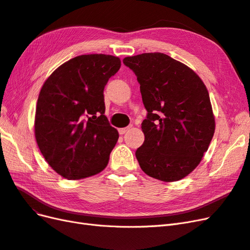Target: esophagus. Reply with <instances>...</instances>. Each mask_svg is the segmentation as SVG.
<instances>
[{
	"mask_svg": "<svg viewBox=\"0 0 250 250\" xmlns=\"http://www.w3.org/2000/svg\"><path fill=\"white\" fill-rule=\"evenodd\" d=\"M131 127H132V126L129 125V126H127V127H125V128H120V129H119V133H120L121 135H123V134H125L127 131H129Z\"/></svg>",
	"mask_w": 250,
	"mask_h": 250,
	"instance_id": "34e87169",
	"label": "esophagus"
}]
</instances>
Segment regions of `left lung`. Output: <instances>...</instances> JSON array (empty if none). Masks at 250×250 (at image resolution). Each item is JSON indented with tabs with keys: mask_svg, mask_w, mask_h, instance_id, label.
Here are the masks:
<instances>
[{
	"mask_svg": "<svg viewBox=\"0 0 250 250\" xmlns=\"http://www.w3.org/2000/svg\"><path fill=\"white\" fill-rule=\"evenodd\" d=\"M137 76L146 119L145 134L135 151L141 169L162 181L190 174L207 152L215 132L208 92L190 67L164 53L125 57Z\"/></svg>",
	"mask_w": 250,
	"mask_h": 250,
	"instance_id": "obj_1",
	"label": "left lung"
}]
</instances>
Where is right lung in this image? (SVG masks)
Masks as SVG:
<instances>
[{"instance_id": "right-lung-1", "label": "right lung", "mask_w": 250, "mask_h": 250, "mask_svg": "<svg viewBox=\"0 0 250 250\" xmlns=\"http://www.w3.org/2000/svg\"><path fill=\"white\" fill-rule=\"evenodd\" d=\"M121 66L119 57L80 55L51 74L41 89L35 139L44 160L64 178L100 173L119 139L104 116V87Z\"/></svg>"}]
</instances>
